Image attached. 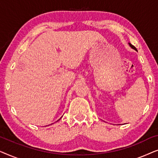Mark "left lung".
I'll list each match as a JSON object with an SVG mask.
<instances>
[{
    "mask_svg": "<svg viewBox=\"0 0 158 158\" xmlns=\"http://www.w3.org/2000/svg\"><path fill=\"white\" fill-rule=\"evenodd\" d=\"M129 46H130V47H131V48H132V49H135V50H136V51H137V49H136V47H135V46H133V45H132V44H130V43H129Z\"/></svg>",
    "mask_w": 158,
    "mask_h": 158,
    "instance_id": "1",
    "label": "left lung"
}]
</instances>
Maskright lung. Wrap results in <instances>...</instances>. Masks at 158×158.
I'll use <instances>...</instances> for the list:
<instances>
[{"instance_id": "right-lung-1", "label": "right lung", "mask_w": 158, "mask_h": 158, "mask_svg": "<svg viewBox=\"0 0 158 158\" xmlns=\"http://www.w3.org/2000/svg\"><path fill=\"white\" fill-rule=\"evenodd\" d=\"M61 118H62V117H61ZM60 119H59V120H60ZM59 120H58V121H59Z\"/></svg>"}]
</instances>
